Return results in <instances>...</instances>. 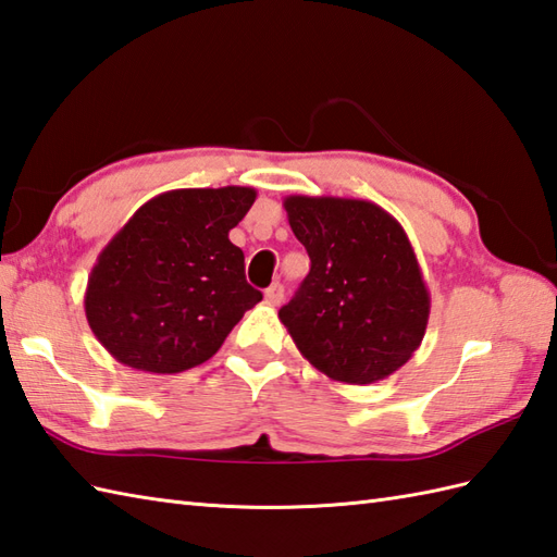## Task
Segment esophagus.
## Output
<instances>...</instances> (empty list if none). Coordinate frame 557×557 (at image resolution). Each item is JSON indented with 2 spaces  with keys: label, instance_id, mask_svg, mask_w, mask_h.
I'll use <instances>...</instances> for the list:
<instances>
[{
  "label": "esophagus",
  "instance_id": "34e87169",
  "mask_svg": "<svg viewBox=\"0 0 557 557\" xmlns=\"http://www.w3.org/2000/svg\"><path fill=\"white\" fill-rule=\"evenodd\" d=\"M282 299H284V287H282V284L280 282L270 284V287L265 289V301L277 306V304H282Z\"/></svg>",
  "mask_w": 557,
  "mask_h": 557
}]
</instances>
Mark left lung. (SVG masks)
Listing matches in <instances>:
<instances>
[{
	"label": "left lung",
	"instance_id": "left-lung-1",
	"mask_svg": "<svg viewBox=\"0 0 557 557\" xmlns=\"http://www.w3.org/2000/svg\"><path fill=\"white\" fill-rule=\"evenodd\" d=\"M310 273L280 308L301 356L344 384L389 377L422 344L430 292L406 230L366 199H284Z\"/></svg>",
	"mask_w": 557,
	"mask_h": 557
}]
</instances>
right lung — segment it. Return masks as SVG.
Wrapping results in <instances>:
<instances>
[{
  "label": "right lung",
  "instance_id": "1",
  "mask_svg": "<svg viewBox=\"0 0 557 557\" xmlns=\"http://www.w3.org/2000/svg\"><path fill=\"white\" fill-rule=\"evenodd\" d=\"M253 201V187L173 189L115 232L89 273L85 315L119 363L159 374L201 366L263 299L227 237Z\"/></svg>",
  "mask_w": 557,
  "mask_h": 557
}]
</instances>
